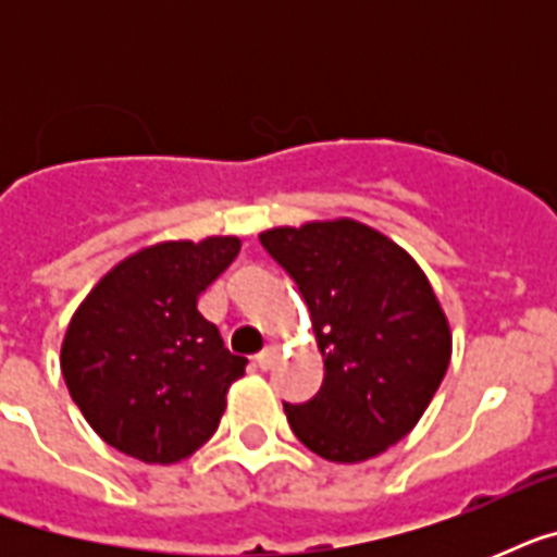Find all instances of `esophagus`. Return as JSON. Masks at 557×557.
<instances>
[{"label":"esophagus","mask_w":557,"mask_h":557,"mask_svg":"<svg viewBox=\"0 0 557 557\" xmlns=\"http://www.w3.org/2000/svg\"><path fill=\"white\" fill-rule=\"evenodd\" d=\"M253 361H257V367H260V370H269V367L277 361V347H265L262 352H257V358H253Z\"/></svg>","instance_id":"esophagus-1"}]
</instances>
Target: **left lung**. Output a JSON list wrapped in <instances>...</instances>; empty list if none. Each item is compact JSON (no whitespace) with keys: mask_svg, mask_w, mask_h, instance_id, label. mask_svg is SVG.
I'll use <instances>...</instances> for the list:
<instances>
[{"mask_svg":"<svg viewBox=\"0 0 557 557\" xmlns=\"http://www.w3.org/2000/svg\"><path fill=\"white\" fill-rule=\"evenodd\" d=\"M260 243L300 288L326 370L309 401L283 405L297 440L330 462H364L405 440L450 361L424 271L352 219L271 227Z\"/></svg>","mask_w":557,"mask_h":557,"instance_id":"left-lung-1","label":"left lung"}]
</instances>
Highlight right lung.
<instances>
[{
  "instance_id": "obj_1",
  "label": "right lung",
  "mask_w": 557,
  "mask_h": 557,
  "mask_svg": "<svg viewBox=\"0 0 557 557\" xmlns=\"http://www.w3.org/2000/svg\"><path fill=\"white\" fill-rule=\"evenodd\" d=\"M236 253V236L150 245L117 262L74 312L60 352L65 387L126 457L170 466L219 428L248 358L227 352L196 304Z\"/></svg>"
}]
</instances>
